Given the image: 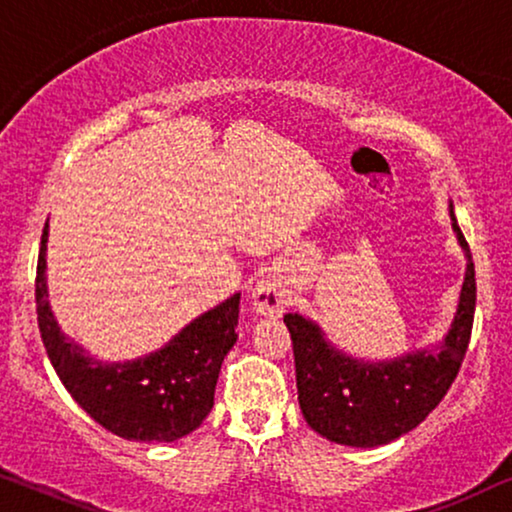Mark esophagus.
<instances>
[{
	"mask_svg": "<svg viewBox=\"0 0 512 512\" xmlns=\"http://www.w3.org/2000/svg\"><path fill=\"white\" fill-rule=\"evenodd\" d=\"M252 304H255V311L262 313V316H281L285 306L290 304V295L278 278L267 276L260 278L255 288H252Z\"/></svg>",
	"mask_w": 512,
	"mask_h": 512,
	"instance_id": "esophagus-1",
	"label": "esophagus"
}]
</instances>
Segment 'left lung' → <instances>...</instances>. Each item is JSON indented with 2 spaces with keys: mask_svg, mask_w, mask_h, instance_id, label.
<instances>
[{
  "mask_svg": "<svg viewBox=\"0 0 512 512\" xmlns=\"http://www.w3.org/2000/svg\"><path fill=\"white\" fill-rule=\"evenodd\" d=\"M454 220V213H452ZM468 269L452 330L438 351H419L391 363H358L332 349L323 332L297 313H285L295 353L299 407L313 431L349 447H377L417 428L452 386L468 351L475 316V264L454 220Z\"/></svg>",
  "mask_w": 512,
  "mask_h": 512,
  "instance_id": "8db88e82",
  "label": "left lung"
}]
</instances>
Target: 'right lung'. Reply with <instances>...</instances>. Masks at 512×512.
Returning a JSON list of instances; mask_svg holds the SVG:
<instances>
[{"label":"right lung","instance_id":"obj_1","mask_svg":"<svg viewBox=\"0 0 512 512\" xmlns=\"http://www.w3.org/2000/svg\"><path fill=\"white\" fill-rule=\"evenodd\" d=\"M46 236L39 245L37 323L53 370L86 414L109 433L138 442H173L196 431L213 410L222 360L236 344L241 295L189 323L161 351L133 363L102 365L65 339L46 299Z\"/></svg>","mask_w":512,"mask_h":512}]
</instances>
